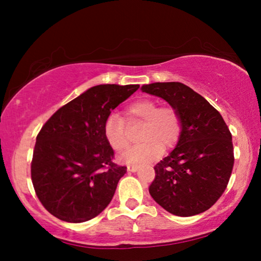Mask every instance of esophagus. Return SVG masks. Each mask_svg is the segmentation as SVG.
Returning <instances> with one entry per match:
<instances>
[{
  "label": "esophagus",
  "mask_w": 261,
  "mask_h": 261,
  "mask_svg": "<svg viewBox=\"0 0 261 261\" xmlns=\"http://www.w3.org/2000/svg\"><path fill=\"white\" fill-rule=\"evenodd\" d=\"M127 170L128 171H130V172H135V171H138L139 170V167L138 166H135V165H129V166H128L127 167Z\"/></svg>",
  "instance_id": "1"
}]
</instances>
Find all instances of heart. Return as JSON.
I'll use <instances>...</instances> for the list:
<instances>
[{
    "mask_svg": "<svg viewBox=\"0 0 261 261\" xmlns=\"http://www.w3.org/2000/svg\"><path fill=\"white\" fill-rule=\"evenodd\" d=\"M129 123L144 122L140 140L144 144L134 146L122 155L127 164L148 163L162 154L163 147H173L181 134V119L176 110L169 107L159 108L153 99L144 98L132 103L126 109ZM103 133L107 142L114 151L121 152L129 145V137L126 123L117 114H110L105 121Z\"/></svg>",
    "mask_w": 261,
    "mask_h": 261,
    "instance_id": "heart-1",
    "label": "heart"
}]
</instances>
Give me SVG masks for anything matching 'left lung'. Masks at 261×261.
<instances>
[{
  "mask_svg": "<svg viewBox=\"0 0 261 261\" xmlns=\"http://www.w3.org/2000/svg\"><path fill=\"white\" fill-rule=\"evenodd\" d=\"M141 91L169 103L181 119L176 147L154 166L152 198L176 216L208 210L226 190L234 165L231 134L221 114L179 82L151 83Z\"/></svg>",
  "mask_w": 261,
  "mask_h": 261,
  "instance_id": "left-lung-1",
  "label": "left lung"
}]
</instances>
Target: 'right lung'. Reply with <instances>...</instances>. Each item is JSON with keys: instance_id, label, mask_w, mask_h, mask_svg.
I'll list each match as a JSON object with an SVG mask.
<instances>
[{"instance_id": "1", "label": "right lung", "mask_w": 261, "mask_h": 261, "mask_svg": "<svg viewBox=\"0 0 261 261\" xmlns=\"http://www.w3.org/2000/svg\"><path fill=\"white\" fill-rule=\"evenodd\" d=\"M138 84H99L57 110L37 137L31 173L42 205L57 219L81 223L107 208L126 166L112 162L103 133L112 110Z\"/></svg>"}]
</instances>
